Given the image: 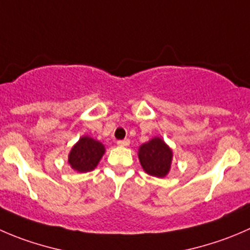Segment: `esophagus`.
Instances as JSON below:
<instances>
[{
	"label": "esophagus",
	"mask_w": 250,
	"mask_h": 250,
	"mask_svg": "<svg viewBox=\"0 0 250 250\" xmlns=\"http://www.w3.org/2000/svg\"><path fill=\"white\" fill-rule=\"evenodd\" d=\"M129 143H130L129 139H123V140H118L117 144L120 145V146H128V145H129Z\"/></svg>",
	"instance_id": "1"
}]
</instances>
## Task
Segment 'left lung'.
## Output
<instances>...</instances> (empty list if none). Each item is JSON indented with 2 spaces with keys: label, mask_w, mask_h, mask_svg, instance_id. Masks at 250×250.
Listing matches in <instances>:
<instances>
[{
  "label": "left lung",
  "mask_w": 250,
  "mask_h": 250,
  "mask_svg": "<svg viewBox=\"0 0 250 250\" xmlns=\"http://www.w3.org/2000/svg\"><path fill=\"white\" fill-rule=\"evenodd\" d=\"M139 160L146 173L155 177H165L171 167L172 151L164 140L154 138L140 146Z\"/></svg>",
  "instance_id": "8db88e82"
}]
</instances>
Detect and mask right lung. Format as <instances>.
Returning <instances> with one entry per match:
<instances>
[{
	"label": "right lung",
	"instance_id": "right-lung-1",
	"mask_svg": "<svg viewBox=\"0 0 250 250\" xmlns=\"http://www.w3.org/2000/svg\"><path fill=\"white\" fill-rule=\"evenodd\" d=\"M105 152V147L93 138L83 137L72 149L68 162L78 172H88L96 167Z\"/></svg>",
	"mask_w": 250,
	"mask_h": 250
}]
</instances>
